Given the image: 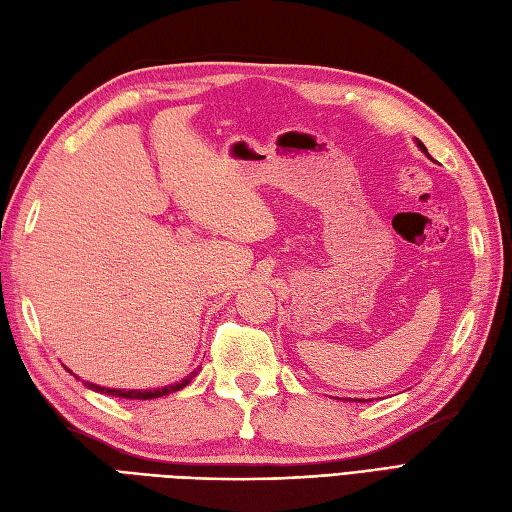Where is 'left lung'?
I'll list each match as a JSON object with an SVG mask.
<instances>
[{
	"label": "left lung",
	"mask_w": 512,
	"mask_h": 512,
	"mask_svg": "<svg viewBox=\"0 0 512 512\" xmlns=\"http://www.w3.org/2000/svg\"><path fill=\"white\" fill-rule=\"evenodd\" d=\"M417 145H420V150H424V152H426V148H424V143H420V141H417Z\"/></svg>",
	"instance_id": "1"
}]
</instances>
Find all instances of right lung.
Instances as JSON below:
<instances>
[{
    "mask_svg": "<svg viewBox=\"0 0 512 512\" xmlns=\"http://www.w3.org/2000/svg\"><path fill=\"white\" fill-rule=\"evenodd\" d=\"M196 373H192L190 378L181 380L179 384H172V387H163V389H154V391H123V389H106V387H97V384H90L86 382V387L92 389V391H101L106 395H114V398H125V400H154V398H161V395H168V393H174L183 389L185 384H190V380L194 378Z\"/></svg>",
    "mask_w": 512,
    "mask_h": 512,
    "instance_id": "right-lung-1",
    "label": "right lung"
}]
</instances>
